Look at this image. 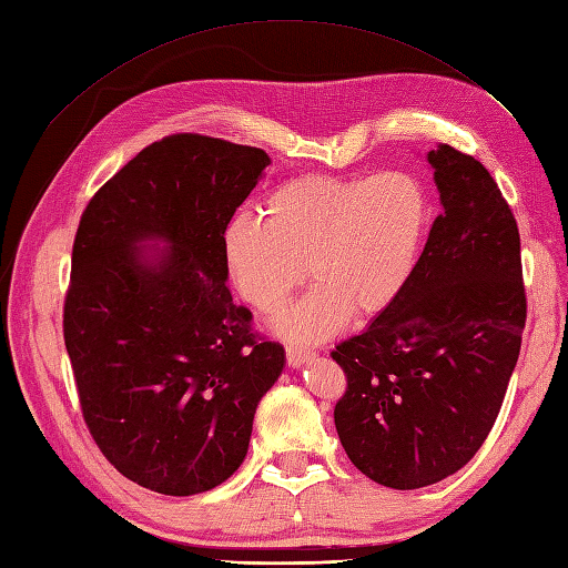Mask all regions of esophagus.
Here are the masks:
<instances>
[{
	"mask_svg": "<svg viewBox=\"0 0 568 568\" xmlns=\"http://www.w3.org/2000/svg\"><path fill=\"white\" fill-rule=\"evenodd\" d=\"M313 358V352L308 347H294V344H286V362L288 366H303L306 362H311Z\"/></svg>",
	"mask_w": 568,
	"mask_h": 568,
	"instance_id": "esophagus-1",
	"label": "esophagus"
}]
</instances>
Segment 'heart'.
<instances>
[{"mask_svg": "<svg viewBox=\"0 0 568 568\" xmlns=\"http://www.w3.org/2000/svg\"><path fill=\"white\" fill-rule=\"evenodd\" d=\"M428 221L432 197L412 171L296 175L274 185L257 214L229 221L224 265L239 294L267 315L308 272L315 288L282 311L276 329L315 342L344 315L362 321L393 306L419 265Z\"/></svg>", "mask_w": 568, "mask_h": 568, "instance_id": "b5f03b06", "label": "heart"}]
</instances>
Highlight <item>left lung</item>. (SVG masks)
<instances>
[{"instance_id": "left-lung-1", "label": "left lung", "mask_w": 568, "mask_h": 568, "mask_svg": "<svg viewBox=\"0 0 568 568\" xmlns=\"http://www.w3.org/2000/svg\"><path fill=\"white\" fill-rule=\"evenodd\" d=\"M440 212L405 292L332 358L347 376L335 426L349 460L390 489L458 473L499 417L528 301L516 216L484 165L428 151Z\"/></svg>"}]
</instances>
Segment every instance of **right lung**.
<instances>
[{
    "label": "right lung",
    "mask_w": 568,
    "mask_h": 568,
    "mask_svg": "<svg viewBox=\"0 0 568 568\" xmlns=\"http://www.w3.org/2000/svg\"><path fill=\"white\" fill-rule=\"evenodd\" d=\"M265 165L255 146L171 134L81 214L62 315L81 414L105 460L151 491L202 494L236 473L284 368L224 265V231ZM144 240L172 247L144 261Z\"/></svg>",
    "instance_id": "add662e5"
}]
</instances>
